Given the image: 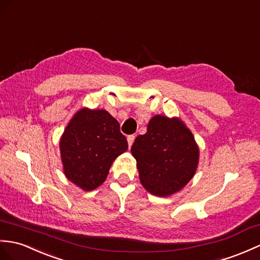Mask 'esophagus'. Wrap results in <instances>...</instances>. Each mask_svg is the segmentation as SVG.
Listing matches in <instances>:
<instances>
[{
    "label": "esophagus",
    "mask_w": 260,
    "mask_h": 260,
    "mask_svg": "<svg viewBox=\"0 0 260 260\" xmlns=\"http://www.w3.org/2000/svg\"><path fill=\"white\" fill-rule=\"evenodd\" d=\"M134 140H135V136L134 135H128L127 136V143H128V147L131 148V146L133 145V143H134Z\"/></svg>",
    "instance_id": "1"
}]
</instances>
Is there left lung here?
<instances>
[{"label": "left lung", "mask_w": 260, "mask_h": 260, "mask_svg": "<svg viewBox=\"0 0 260 260\" xmlns=\"http://www.w3.org/2000/svg\"><path fill=\"white\" fill-rule=\"evenodd\" d=\"M131 152L141 184L158 197L182 190L194 177L199 162L195 137L178 117L153 116L146 134L136 137Z\"/></svg>", "instance_id": "obj_1"}]
</instances>
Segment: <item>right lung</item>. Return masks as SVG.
Returning <instances> with one entry per match:
<instances>
[{
    "label": "right lung",
    "mask_w": 260,
    "mask_h": 260,
    "mask_svg": "<svg viewBox=\"0 0 260 260\" xmlns=\"http://www.w3.org/2000/svg\"><path fill=\"white\" fill-rule=\"evenodd\" d=\"M128 148L119 124L105 110L77 111L59 140L63 172L84 191L100 187L120 154Z\"/></svg>",
    "instance_id": "1"
}]
</instances>
